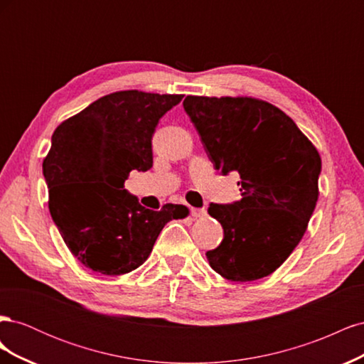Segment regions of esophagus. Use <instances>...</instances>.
Returning <instances> with one entry per match:
<instances>
[{"instance_id":"obj_1","label":"esophagus","mask_w":364,"mask_h":364,"mask_svg":"<svg viewBox=\"0 0 364 364\" xmlns=\"http://www.w3.org/2000/svg\"><path fill=\"white\" fill-rule=\"evenodd\" d=\"M191 215H193L194 218H202V217H205V215H206L205 208H191Z\"/></svg>"}]
</instances>
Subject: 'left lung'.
<instances>
[{"label": "left lung", "mask_w": 364, "mask_h": 364, "mask_svg": "<svg viewBox=\"0 0 364 364\" xmlns=\"http://www.w3.org/2000/svg\"><path fill=\"white\" fill-rule=\"evenodd\" d=\"M183 109L215 170L241 179V200L208 208L225 232L206 252L209 266L234 282L269 277L305 234L321 155L289 115L258 98L188 95Z\"/></svg>", "instance_id": "1"}]
</instances>
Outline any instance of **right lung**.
Masks as SVG:
<instances>
[{
	"instance_id": "obj_1",
	"label": "right lung",
	"mask_w": 364,
	"mask_h": 364,
	"mask_svg": "<svg viewBox=\"0 0 364 364\" xmlns=\"http://www.w3.org/2000/svg\"><path fill=\"white\" fill-rule=\"evenodd\" d=\"M182 97L112 92L54 130L42 164L50 214L85 267L109 277L135 270L149 258L162 228L188 215L183 205L146 209L124 190L132 170L151 168V136Z\"/></svg>"
}]
</instances>
